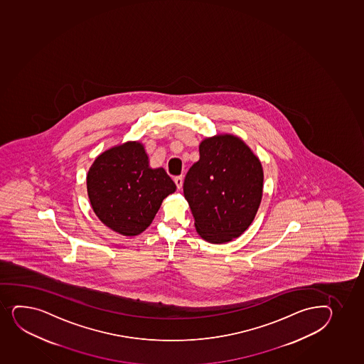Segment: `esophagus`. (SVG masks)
I'll return each instance as SVG.
<instances>
[{"label": "esophagus", "instance_id": "1", "mask_svg": "<svg viewBox=\"0 0 364 364\" xmlns=\"http://www.w3.org/2000/svg\"><path fill=\"white\" fill-rule=\"evenodd\" d=\"M174 183H176V188H183V183H184V178L183 176H176L174 178Z\"/></svg>", "mask_w": 364, "mask_h": 364}]
</instances>
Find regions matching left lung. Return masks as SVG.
<instances>
[{"label":"left lung","instance_id":"1","mask_svg":"<svg viewBox=\"0 0 364 364\" xmlns=\"http://www.w3.org/2000/svg\"><path fill=\"white\" fill-rule=\"evenodd\" d=\"M263 178L261 161L242 138L231 133L204 138L200 160L184 181L197 233L211 244L240 237L257 214Z\"/></svg>","mask_w":364,"mask_h":364}]
</instances>
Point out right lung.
<instances>
[{"mask_svg": "<svg viewBox=\"0 0 364 364\" xmlns=\"http://www.w3.org/2000/svg\"><path fill=\"white\" fill-rule=\"evenodd\" d=\"M91 207L110 230L126 237L148 228L176 186L162 167L151 168L144 145L129 141L100 154L86 174Z\"/></svg>", "mask_w": 364, "mask_h": 364, "instance_id": "obj_1", "label": "right lung"}]
</instances>
